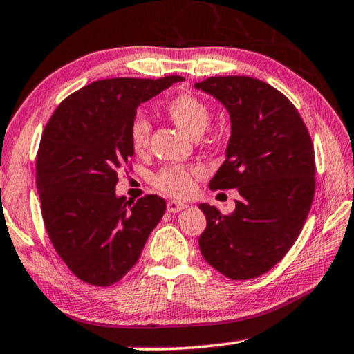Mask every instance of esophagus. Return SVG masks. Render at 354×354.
I'll return each mask as SVG.
<instances>
[{"label": "esophagus", "mask_w": 354, "mask_h": 354, "mask_svg": "<svg viewBox=\"0 0 354 354\" xmlns=\"http://www.w3.org/2000/svg\"><path fill=\"white\" fill-rule=\"evenodd\" d=\"M186 207H187L186 203H183V201H178V200H168V203H167L168 212H173V214H175V212L186 209Z\"/></svg>", "instance_id": "1"}]
</instances>
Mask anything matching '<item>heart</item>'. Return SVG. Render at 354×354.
<instances>
[{
	"label": "heart",
	"mask_w": 354,
	"mask_h": 354,
	"mask_svg": "<svg viewBox=\"0 0 354 354\" xmlns=\"http://www.w3.org/2000/svg\"><path fill=\"white\" fill-rule=\"evenodd\" d=\"M171 121L189 137L197 138L205 132L209 124L211 111L203 100L192 94H176L167 102L165 106ZM151 124L145 116H136L129 126V143L136 154H142L149 145ZM198 175V170H187L181 167H170L157 173L154 179L156 186L164 192L176 197H184L192 192L194 176Z\"/></svg>",
	"instance_id": "1"
}]
</instances>
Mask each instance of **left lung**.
Returning a JSON list of instances; mask_svg holds the SVG:
<instances>
[{"mask_svg":"<svg viewBox=\"0 0 354 354\" xmlns=\"http://www.w3.org/2000/svg\"><path fill=\"white\" fill-rule=\"evenodd\" d=\"M195 88L230 115L225 160L211 189H238L232 214L201 203L206 230L198 245L223 276L248 280L268 272L298 239L315 192V154L295 105L252 77H209Z\"/></svg>","mask_w":354,"mask_h":354,"instance_id":"1","label":"left lung"}]
</instances>
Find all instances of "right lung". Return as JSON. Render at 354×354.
<instances>
[{"label":"right lung","mask_w":354,"mask_h":354,"mask_svg":"<svg viewBox=\"0 0 354 354\" xmlns=\"http://www.w3.org/2000/svg\"><path fill=\"white\" fill-rule=\"evenodd\" d=\"M109 78L58 105L42 133L36 186L55 250L83 282L109 287L136 265L167 203L147 195L129 203L115 194L118 171L133 157L129 126L137 109L173 83Z\"/></svg>","instance_id":"right-lung-1"}]
</instances>
